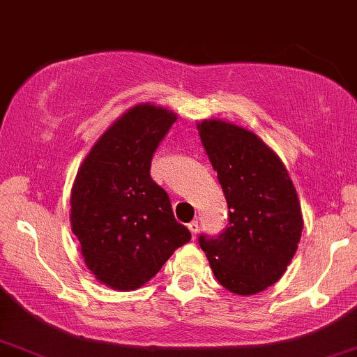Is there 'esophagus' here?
Returning a JSON list of instances; mask_svg holds the SVG:
<instances>
[{"mask_svg": "<svg viewBox=\"0 0 357 357\" xmlns=\"http://www.w3.org/2000/svg\"><path fill=\"white\" fill-rule=\"evenodd\" d=\"M188 228H189V231H191L192 238H196V235H197V231H199V222H197V220H192V222L188 225Z\"/></svg>", "mask_w": 357, "mask_h": 357, "instance_id": "1", "label": "esophagus"}]
</instances>
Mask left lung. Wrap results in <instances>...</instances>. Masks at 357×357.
<instances>
[{
	"label": "left lung",
	"instance_id": "8db88e82",
	"mask_svg": "<svg viewBox=\"0 0 357 357\" xmlns=\"http://www.w3.org/2000/svg\"><path fill=\"white\" fill-rule=\"evenodd\" d=\"M228 204V225L201 235L215 279L236 296H253L282 278L301 241L303 218L282 160L258 135L222 119L197 122Z\"/></svg>",
	"mask_w": 357,
	"mask_h": 357
}]
</instances>
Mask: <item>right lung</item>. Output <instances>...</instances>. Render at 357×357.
I'll list each match as a JSON object with an SVG mask.
<instances>
[{
    "mask_svg": "<svg viewBox=\"0 0 357 357\" xmlns=\"http://www.w3.org/2000/svg\"><path fill=\"white\" fill-rule=\"evenodd\" d=\"M176 119L163 106L137 104L99 137L76 173L71 231L86 268L114 291L142 287L191 240L150 176L156 146Z\"/></svg>",
    "mask_w": 357,
    "mask_h": 357,
    "instance_id": "add662e5",
    "label": "right lung"
}]
</instances>
